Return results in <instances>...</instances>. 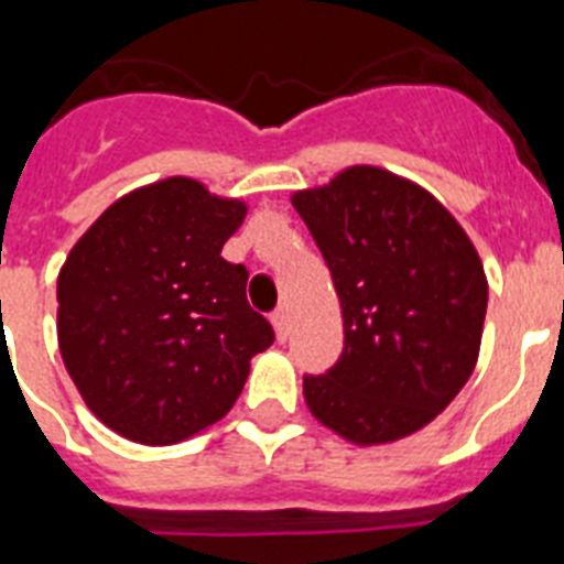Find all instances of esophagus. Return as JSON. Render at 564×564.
Wrapping results in <instances>:
<instances>
[{
	"label": "esophagus",
	"instance_id": "34e87169",
	"mask_svg": "<svg viewBox=\"0 0 564 564\" xmlns=\"http://www.w3.org/2000/svg\"><path fill=\"white\" fill-rule=\"evenodd\" d=\"M272 325H274V336H278V343H286V336H290V313H286L283 307L274 310Z\"/></svg>",
	"mask_w": 564,
	"mask_h": 564
}]
</instances>
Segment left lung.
<instances>
[{
	"mask_svg": "<svg viewBox=\"0 0 564 564\" xmlns=\"http://www.w3.org/2000/svg\"><path fill=\"white\" fill-rule=\"evenodd\" d=\"M343 304L345 348L327 375L304 377L310 412L354 445L427 427L480 357L489 281L463 225L419 184L348 166L299 189Z\"/></svg>",
	"mask_w": 564,
	"mask_h": 564,
	"instance_id": "obj_1",
	"label": "left lung"
}]
</instances>
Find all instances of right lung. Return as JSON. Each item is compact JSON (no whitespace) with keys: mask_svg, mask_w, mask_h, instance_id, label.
<instances>
[{"mask_svg":"<svg viewBox=\"0 0 564 564\" xmlns=\"http://www.w3.org/2000/svg\"><path fill=\"white\" fill-rule=\"evenodd\" d=\"M246 202L193 178L122 195L57 274V345L84 403L140 445H175L228 415L274 343L221 257Z\"/></svg>","mask_w":564,"mask_h":564,"instance_id":"1","label":"right lung"}]
</instances>
